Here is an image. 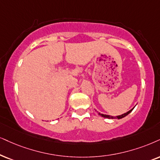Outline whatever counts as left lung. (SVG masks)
<instances>
[{
	"instance_id": "1",
	"label": "left lung",
	"mask_w": 160,
	"mask_h": 160,
	"mask_svg": "<svg viewBox=\"0 0 160 160\" xmlns=\"http://www.w3.org/2000/svg\"><path fill=\"white\" fill-rule=\"evenodd\" d=\"M134 107H135V106H134ZM134 108H131L130 111H128V112L125 113V114H121V115H119V116H116V117H114V116H110V115H107V114H101V113L98 112H97V110H95V112H98V114L100 115V116L102 117H105V118H107V119H118V120H120V119H122V118H123V117H125V116H127V115H128V114H130V113L133 111V109L134 108Z\"/></svg>"
}]
</instances>
